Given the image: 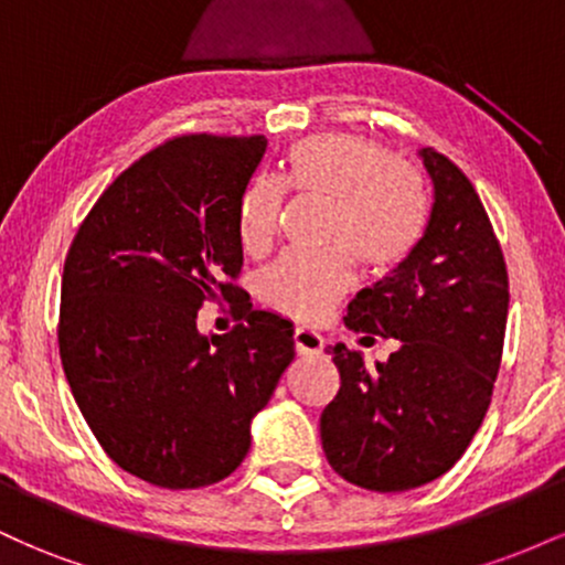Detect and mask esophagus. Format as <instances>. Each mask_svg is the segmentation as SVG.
I'll return each mask as SVG.
<instances>
[{
    "instance_id": "1",
    "label": "esophagus",
    "mask_w": 565,
    "mask_h": 565,
    "mask_svg": "<svg viewBox=\"0 0 565 565\" xmlns=\"http://www.w3.org/2000/svg\"><path fill=\"white\" fill-rule=\"evenodd\" d=\"M295 348L300 355H319L323 350V337L308 327L295 329Z\"/></svg>"
}]
</instances>
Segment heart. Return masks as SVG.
I'll list each match as a JSON object with an SVG mask.
<instances>
[{
	"label": "heart",
	"instance_id": "obj_1",
	"mask_svg": "<svg viewBox=\"0 0 565 565\" xmlns=\"http://www.w3.org/2000/svg\"><path fill=\"white\" fill-rule=\"evenodd\" d=\"M284 191L327 201L323 242L337 249L278 257L260 276V295L281 313L302 321L323 319L348 289V258L369 276H382L423 242L430 217L425 174L391 159L377 140L329 132L291 142L278 180H252L238 199L236 231L246 252L274 242Z\"/></svg>",
	"mask_w": 565,
	"mask_h": 565
}]
</instances>
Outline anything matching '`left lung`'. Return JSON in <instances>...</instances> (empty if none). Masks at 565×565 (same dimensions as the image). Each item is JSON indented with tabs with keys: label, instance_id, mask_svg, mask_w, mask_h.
<instances>
[{
	"label": "left lung",
	"instance_id": "obj_1",
	"mask_svg": "<svg viewBox=\"0 0 565 565\" xmlns=\"http://www.w3.org/2000/svg\"><path fill=\"white\" fill-rule=\"evenodd\" d=\"M433 180L423 242L393 274L361 289L345 327L395 337L385 364L329 345L340 391L321 414V446L337 476L369 491H406L454 468L481 427L502 364L508 268L491 220L465 172L419 151Z\"/></svg>",
	"mask_w": 565,
	"mask_h": 565
}]
</instances>
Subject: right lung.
Returning <instances> with one entry per match:
<instances>
[{
    "mask_svg": "<svg viewBox=\"0 0 565 565\" xmlns=\"http://www.w3.org/2000/svg\"><path fill=\"white\" fill-rule=\"evenodd\" d=\"M268 140L183 135L127 167L95 201L63 265V372L103 451L161 489L228 478L252 417L295 359V329L236 287L238 199ZM223 296L244 318L201 335Z\"/></svg>",
    "mask_w": 565,
    "mask_h": 565,
    "instance_id": "obj_1",
    "label": "right lung"
}]
</instances>
